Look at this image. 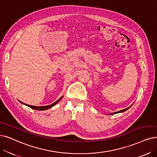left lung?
Listing matches in <instances>:
<instances>
[{"instance_id": "1", "label": "left lung", "mask_w": 157, "mask_h": 157, "mask_svg": "<svg viewBox=\"0 0 157 157\" xmlns=\"http://www.w3.org/2000/svg\"><path fill=\"white\" fill-rule=\"evenodd\" d=\"M131 106H129V108H126V109H122V110H121V111H117V112H115V113H111V115H114V114H116V113H122V112H124L125 111H126L127 109H128L130 107H131Z\"/></svg>"}]
</instances>
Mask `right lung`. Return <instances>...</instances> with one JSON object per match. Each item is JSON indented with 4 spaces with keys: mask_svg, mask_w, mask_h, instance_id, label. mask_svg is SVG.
Returning <instances> with one entry per match:
<instances>
[{
    "mask_svg": "<svg viewBox=\"0 0 157 157\" xmlns=\"http://www.w3.org/2000/svg\"><path fill=\"white\" fill-rule=\"evenodd\" d=\"M62 98V97H61L59 99H58L57 101H56L55 102H54L53 104H51V105H46V106H33V105H28V104H24V103H22V102H21V103H22V104H25V105H28V107H29V108H32V109H36V110H46V109H49V108H51L52 107H53V105H55L57 103H58L60 100V99Z\"/></svg>",
    "mask_w": 157,
    "mask_h": 157,
    "instance_id": "1",
    "label": "right lung"
}]
</instances>
